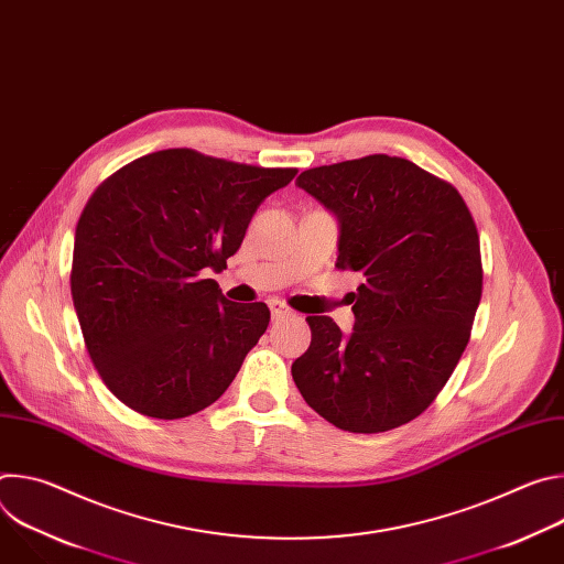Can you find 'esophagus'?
Instances as JSON below:
<instances>
[{
  "label": "esophagus",
  "mask_w": 564,
  "mask_h": 564,
  "mask_svg": "<svg viewBox=\"0 0 564 564\" xmlns=\"http://www.w3.org/2000/svg\"><path fill=\"white\" fill-rule=\"evenodd\" d=\"M270 310H272V316H274V318H283V316H290V314H292L290 307H288L283 301H279V299H270Z\"/></svg>",
  "instance_id": "34e87169"
}]
</instances>
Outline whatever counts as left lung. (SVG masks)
Returning <instances> with one entry per match:
<instances>
[{
	"instance_id": "obj_1",
	"label": "left lung",
	"mask_w": 564,
	"mask_h": 564,
	"mask_svg": "<svg viewBox=\"0 0 564 564\" xmlns=\"http://www.w3.org/2000/svg\"><path fill=\"white\" fill-rule=\"evenodd\" d=\"M296 185L339 223L350 335L307 316L312 341L292 377L321 417L383 433L422 415L453 375L481 296L479 236L457 189L411 160L375 153L303 172Z\"/></svg>"
}]
</instances>
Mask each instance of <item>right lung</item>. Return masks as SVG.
Returning a JSON list of instances; mask_svg holds the SVG:
<instances>
[{"instance_id":"add662e5","label":"right lung","mask_w":564,"mask_h":564,"mask_svg":"<svg viewBox=\"0 0 564 564\" xmlns=\"http://www.w3.org/2000/svg\"><path fill=\"white\" fill-rule=\"evenodd\" d=\"M296 170H263L194 149L142 155L77 220L70 294L94 366L131 411L194 415L227 390L268 330L265 303H234L220 272L259 205Z\"/></svg>"}]
</instances>
